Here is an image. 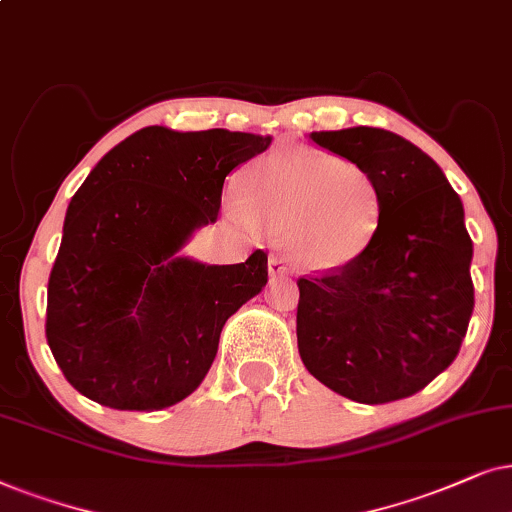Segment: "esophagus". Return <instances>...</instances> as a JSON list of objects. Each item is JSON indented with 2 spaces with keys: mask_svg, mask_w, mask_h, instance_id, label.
<instances>
[{
  "mask_svg": "<svg viewBox=\"0 0 512 512\" xmlns=\"http://www.w3.org/2000/svg\"><path fill=\"white\" fill-rule=\"evenodd\" d=\"M269 274L271 278H283L290 274V267H288V260L281 255H271L269 257Z\"/></svg>",
  "mask_w": 512,
  "mask_h": 512,
  "instance_id": "esophagus-1",
  "label": "esophagus"
}]
</instances>
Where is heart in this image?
<instances>
[{
  "mask_svg": "<svg viewBox=\"0 0 512 512\" xmlns=\"http://www.w3.org/2000/svg\"><path fill=\"white\" fill-rule=\"evenodd\" d=\"M243 210L288 238L311 269H337L363 252L381 222V187L363 163L309 147L264 156L243 175Z\"/></svg>",
  "mask_w": 512,
  "mask_h": 512,
  "instance_id": "1",
  "label": "heart"
}]
</instances>
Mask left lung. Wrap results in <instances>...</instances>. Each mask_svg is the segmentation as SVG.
I'll list each match as a JSON object with an SVG mask.
<instances>
[{"label": "left lung", "instance_id": "1", "mask_svg": "<svg viewBox=\"0 0 512 512\" xmlns=\"http://www.w3.org/2000/svg\"><path fill=\"white\" fill-rule=\"evenodd\" d=\"M309 138L377 177L381 222L356 260L297 281L299 356L356 403L410 398L454 363L473 316L461 199L431 156L384 128Z\"/></svg>", "mask_w": 512, "mask_h": 512}]
</instances>
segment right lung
<instances>
[{
    "mask_svg": "<svg viewBox=\"0 0 512 512\" xmlns=\"http://www.w3.org/2000/svg\"><path fill=\"white\" fill-rule=\"evenodd\" d=\"M269 145L147 126L91 170L67 208L46 299V342L81 395L154 412L196 391L227 318L267 285V252L222 267L175 252L217 220L224 177Z\"/></svg>",
    "mask_w": 512,
    "mask_h": 512,
    "instance_id": "obj_1",
    "label": "right lung"
}]
</instances>
